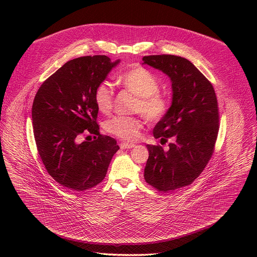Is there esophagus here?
Masks as SVG:
<instances>
[{
  "instance_id": "obj_1",
  "label": "esophagus",
  "mask_w": 257,
  "mask_h": 257,
  "mask_svg": "<svg viewBox=\"0 0 257 257\" xmlns=\"http://www.w3.org/2000/svg\"><path fill=\"white\" fill-rule=\"evenodd\" d=\"M134 147H136V145H134V144H131V143H120L119 144V148H120V149H131V148H134Z\"/></svg>"
}]
</instances>
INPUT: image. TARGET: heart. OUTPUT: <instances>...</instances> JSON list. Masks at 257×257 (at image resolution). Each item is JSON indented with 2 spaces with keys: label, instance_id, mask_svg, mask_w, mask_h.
I'll return each mask as SVG.
<instances>
[{
  "label": "heart",
  "instance_id": "obj_1",
  "mask_svg": "<svg viewBox=\"0 0 257 257\" xmlns=\"http://www.w3.org/2000/svg\"><path fill=\"white\" fill-rule=\"evenodd\" d=\"M119 84L138 97L134 110L147 120L157 121L163 118L169 109V100L158 92L159 82L152 72L143 66H136L117 78ZM94 103L102 113H109L113 106V90L103 82L94 90ZM143 121L136 116H114L107 120L106 130L113 136L127 141L140 137Z\"/></svg>",
  "mask_w": 257,
  "mask_h": 257
}]
</instances>
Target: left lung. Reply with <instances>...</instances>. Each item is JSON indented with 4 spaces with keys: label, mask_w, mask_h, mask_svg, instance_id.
Returning a JSON list of instances; mask_svg holds the SVG:
<instances>
[{
    "label": "left lung",
    "mask_w": 257,
    "mask_h": 257,
    "mask_svg": "<svg viewBox=\"0 0 257 257\" xmlns=\"http://www.w3.org/2000/svg\"><path fill=\"white\" fill-rule=\"evenodd\" d=\"M144 63L165 73L172 82V104L153 130L163 147L147 145L145 180L161 192L190 185L212 155L219 132V109L209 81L190 61L175 55H151Z\"/></svg>",
    "instance_id": "8db88e82"
}]
</instances>
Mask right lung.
Segmentation results:
<instances>
[{
	"mask_svg": "<svg viewBox=\"0 0 257 257\" xmlns=\"http://www.w3.org/2000/svg\"><path fill=\"white\" fill-rule=\"evenodd\" d=\"M119 63L105 55L64 63L39 87L32 105L37 150L48 173L62 186L83 192L105 178L116 141L100 134L94 90ZM83 133L96 136L78 143Z\"/></svg>",
	"mask_w": 257,
	"mask_h": 257,
	"instance_id": "obj_1",
	"label": "right lung"
}]
</instances>
